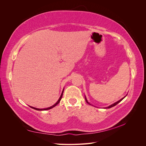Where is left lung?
I'll use <instances>...</instances> for the list:
<instances>
[{
	"label": "left lung",
	"instance_id": "8db88e82",
	"mask_svg": "<svg viewBox=\"0 0 146 146\" xmlns=\"http://www.w3.org/2000/svg\"><path fill=\"white\" fill-rule=\"evenodd\" d=\"M125 97H124V98H122L121 100H119V101H117V102H116V103H114V104H112V105H110V106H109V107H107V108H111V107H114V106H115V105H116L118 103H119V102H120L121 101V100H122L123 99H124L125 98ZM85 100H86V103H88V104H90L89 102H88V100H87V99H86V97H85Z\"/></svg>",
	"mask_w": 146,
	"mask_h": 146
}]
</instances>
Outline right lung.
Instances as JSON below:
<instances>
[{
	"label": "right lung",
	"mask_w": 146,
	"mask_h": 146,
	"mask_svg": "<svg viewBox=\"0 0 146 146\" xmlns=\"http://www.w3.org/2000/svg\"><path fill=\"white\" fill-rule=\"evenodd\" d=\"M63 91H64V90H63ZM63 92H62V94H61V96H60V99H58V100L57 101V102L55 104H54V105H52V107H48V108H44V109H39V108H34V107H30L31 108H33V109H35V110H38V111H42V110H49V109H51V108H54V107H55V106L56 105H58L59 103H60V100H61V98H62V96H63Z\"/></svg>",
	"instance_id": "obj_1"
}]
</instances>
